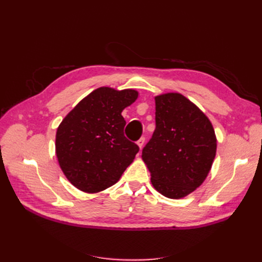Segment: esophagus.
I'll return each instance as SVG.
<instances>
[{"instance_id": "34e87169", "label": "esophagus", "mask_w": 262, "mask_h": 262, "mask_svg": "<svg viewBox=\"0 0 262 262\" xmlns=\"http://www.w3.org/2000/svg\"><path fill=\"white\" fill-rule=\"evenodd\" d=\"M144 142H145V138H140L139 140H138V142H137V144H138V146L140 147V149L143 147V145H144Z\"/></svg>"}]
</instances>
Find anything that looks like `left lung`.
Wrapping results in <instances>:
<instances>
[{
	"label": "left lung",
	"instance_id": "8db88e82",
	"mask_svg": "<svg viewBox=\"0 0 262 262\" xmlns=\"http://www.w3.org/2000/svg\"><path fill=\"white\" fill-rule=\"evenodd\" d=\"M156 128L142 152L150 182L169 199L199 188L212 168L216 136L210 119L180 93L155 96Z\"/></svg>",
	"mask_w": 262,
	"mask_h": 262
}]
</instances>
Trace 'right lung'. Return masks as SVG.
Returning a JSON list of instances; mask_svg holds the SVG:
<instances>
[{
    "mask_svg": "<svg viewBox=\"0 0 262 262\" xmlns=\"http://www.w3.org/2000/svg\"><path fill=\"white\" fill-rule=\"evenodd\" d=\"M132 89L102 86L84 97L64 117L55 134L61 170L75 188L98 193L114 186L134 161L139 146L123 134L121 113L138 99Z\"/></svg>",
    "mask_w": 262,
    "mask_h": 262,
    "instance_id": "obj_1",
    "label": "right lung"
}]
</instances>
